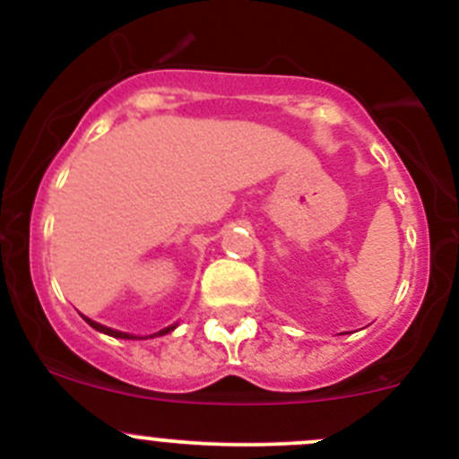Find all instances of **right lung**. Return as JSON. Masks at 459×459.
I'll list each match as a JSON object with an SVG mask.
<instances>
[{
    "label": "right lung",
    "instance_id": "right-lung-1",
    "mask_svg": "<svg viewBox=\"0 0 459 459\" xmlns=\"http://www.w3.org/2000/svg\"><path fill=\"white\" fill-rule=\"evenodd\" d=\"M88 324H91L92 328H95V331H101V333H106V335H113V337H122V340H133V335H128V333H119V331H113V328H108V326H101V324H97V322H92V319H88V317H84ZM175 328V324L173 326H166V328H161L160 333H155V335H166V333H170Z\"/></svg>",
    "mask_w": 459,
    "mask_h": 459
}]
</instances>
